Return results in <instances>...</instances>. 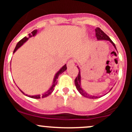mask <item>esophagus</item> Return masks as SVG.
Instances as JSON below:
<instances>
[{"label": "esophagus", "instance_id": "obj_1", "mask_svg": "<svg viewBox=\"0 0 132 132\" xmlns=\"http://www.w3.org/2000/svg\"><path fill=\"white\" fill-rule=\"evenodd\" d=\"M74 64H75V62H74L73 60H72V59L70 60V61H69L67 63V67L70 68V67H71V66H73Z\"/></svg>", "mask_w": 132, "mask_h": 132}]
</instances>
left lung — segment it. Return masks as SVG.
I'll use <instances>...</instances> for the list:
<instances>
[{"label": "left lung", "instance_id": "obj_1", "mask_svg": "<svg viewBox=\"0 0 132 132\" xmlns=\"http://www.w3.org/2000/svg\"><path fill=\"white\" fill-rule=\"evenodd\" d=\"M95 32H96V37L97 39L98 40H107L109 41L113 45V46H114L116 49V47L115 44L113 43V41L110 39V38H109V36L103 31V30H101L99 27H96L95 29ZM117 50V49H116ZM78 67V66H77ZM78 76L76 77V78L75 79V84L76 88L78 90V91L79 92L80 94H82L83 96L86 97V98H90V99H96V98H100L101 96H93L90 95V94H87L86 91H84L82 89V87H81V76H80V68L78 67ZM110 89V90H111Z\"/></svg>", "mask_w": 132, "mask_h": 132}]
</instances>
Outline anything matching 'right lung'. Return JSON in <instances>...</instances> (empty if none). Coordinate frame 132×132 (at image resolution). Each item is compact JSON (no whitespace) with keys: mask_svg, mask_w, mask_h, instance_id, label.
Segmentation results:
<instances>
[{"mask_svg":"<svg viewBox=\"0 0 132 132\" xmlns=\"http://www.w3.org/2000/svg\"><path fill=\"white\" fill-rule=\"evenodd\" d=\"M37 33V30H33L32 32L31 33H30V34H29V38H27V37H24V38H23V39H21L20 41H19V42L17 43L16 46L15 48H14V52H13V53L15 52L17 50H18V48H19L21 46H22V45H23V43H24L25 42H26L28 40V39H29V38H30V37L32 36H34ZM66 69H67V67H66V64H65L64 66H62V68H61V69H60L59 70V71L56 74H55V77H54V81H53V84L52 85V86L50 87V88L47 91L45 92V93H44L43 94L42 96V98H45V97H47L48 96L50 95V94H52V93L53 91H54V87L55 86V85H57V79L58 78V77L59 76V75H61V73H62L64 72V71H65L66 70ZM20 91L22 92V93H23V94H25V96H27L28 97H30V98H35V99H39V98H41V95L40 94H39V95H34V96H30V95H28V94H25L24 93H23V91Z\"/></svg>","mask_w":132,"mask_h":132,"instance_id":"obj_1","label":"right lung"}]
</instances>
